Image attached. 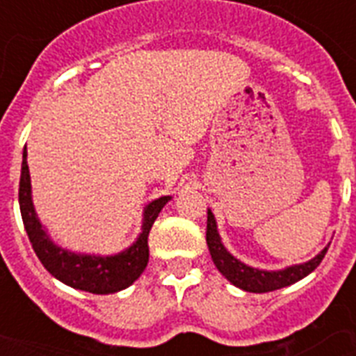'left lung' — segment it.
Listing matches in <instances>:
<instances>
[{
    "label": "left lung",
    "instance_id": "left-lung-1",
    "mask_svg": "<svg viewBox=\"0 0 356 356\" xmlns=\"http://www.w3.org/2000/svg\"><path fill=\"white\" fill-rule=\"evenodd\" d=\"M207 245H209L212 262L216 264L218 271H220L231 284L242 288L245 292L253 293L273 292V290L290 286L293 282L301 281L303 277L312 273V271L320 266V262L323 260V257H325L327 249H329V245H327L325 249H321V253L316 254L314 259H310L309 262L288 266L284 270H257V268H251V266L243 264V262H240L238 259H234L233 254L225 249V245L222 243V238H220V233H218L216 218H214L211 209L207 212Z\"/></svg>",
    "mask_w": 356,
    "mask_h": 356
}]
</instances>
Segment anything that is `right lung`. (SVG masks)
Listing matches in <instances>:
<instances>
[{"instance_id":"obj_1","label":"right lung","mask_w":356,"mask_h":356,"mask_svg":"<svg viewBox=\"0 0 356 356\" xmlns=\"http://www.w3.org/2000/svg\"><path fill=\"white\" fill-rule=\"evenodd\" d=\"M18 200L25 231H27L31 243H33L36 257L40 259L44 268L55 279L68 284V286L90 293H114L131 286L145 270L147 260H149L147 236H149L151 225L155 223L162 207L166 205L172 197L162 195L159 200L151 201L149 205L144 209L142 233L138 234L136 242L129 245L122 253L111 254V257L72 253L68 249L58 248L57 243L49 238L46 229L42 227L40 220L36 216L35 207H33L27 151H24V161H22Z\"/></svg>"}]
</instances>
